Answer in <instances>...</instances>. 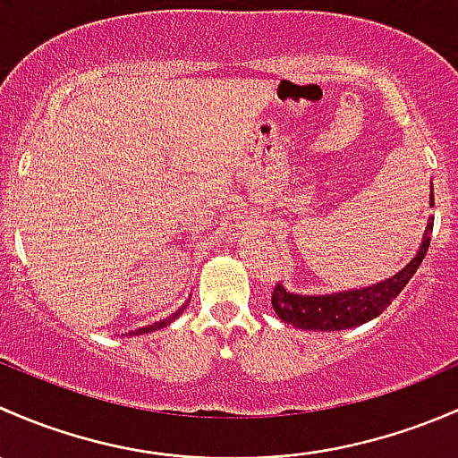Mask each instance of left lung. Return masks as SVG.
Segmentation results:
<instances>
[{"instance_id": "8db88e82", "label": "left lung", "mask_w": 458, "mask_h": 458, "mask_svg": "<svg viewBox=\"0 0 458 458\" xmlns=\"http://www.w3.org/2000/svg\"><path fill=\"white\" fill-rule=\"evenodd\" d=\"M430 207H435V191L430 194ZM432 220L428 223L417 256L410 260V264H405L397 276L388 277L379 284L366 286V289L344 291V293L333 295H298L289 293L282 284H276L271 295L273 310L286 324H293L304 331H346V328L361 327V324L379 318L402 293L403 286L408 284L410 277L417 273L419 264L426 258L428 247H430Z\"/></svg>"}]
</instances>
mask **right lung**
<instances>
[{
    "label": "right lung",
    "instance_id": "1",
    "mask_svg": "<svg viewBox=\"0 0 458 458\" xmlns=\"http://www.w3.org/2000/svg\"><path fill=\"white\" fill-rule=\"evenodd\" d=\"M178 315H181V310H176V313L174 315H169L167 319H163V322H157V324H149V327H145V328H139V331L136 333H152V331H158V328H163V327H167L169 322H174V319L178 318Z\"/></svg>",
    "mask_w": 458,
    "mask_h": 458
}]
</instances>
